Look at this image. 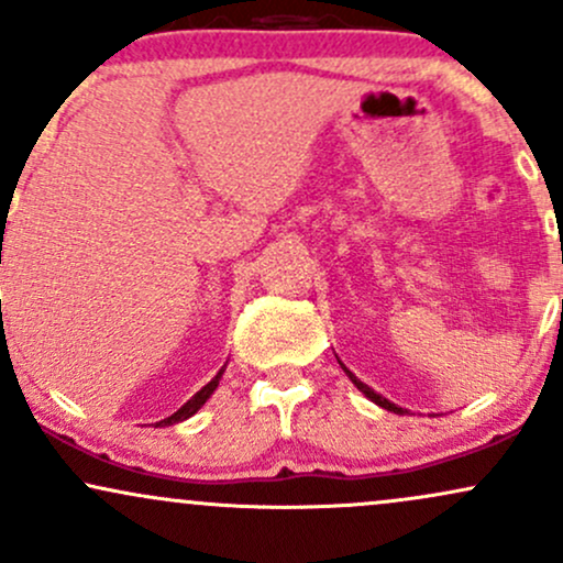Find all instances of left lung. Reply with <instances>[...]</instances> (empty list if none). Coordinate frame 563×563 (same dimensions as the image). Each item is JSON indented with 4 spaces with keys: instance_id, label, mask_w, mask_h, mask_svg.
<instances>
[{
    "instance_id": "1",
    "label": "left lung",
    "mask_w": 563,
    "mask_h": 563,
    "mask_svg": "<svg viewBox=\"0 0 563 563\" xmlns=\"http://www.w3.org/2000/svg\"><path fill=\"white\" fill-rule=\"evenodd\" d=\"M344 371H346V367H344ZM346 376H349V378H352V384H354V386H357V389H360V391H363V394H365V397H367V399H371V402H376L378 407H384V410H391V412H405V410H402V407H397V405H394V402H389V399H386V397H380V394H376V391H373V389H371V386H367V384H363V380H360L357 376H354V373H352V371H346Z\"/></svg>"
}]
</instances>
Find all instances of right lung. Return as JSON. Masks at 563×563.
<instances>
[{
	"label": "right lung",
	"mask_w": 563,
	"mask_h": 563,
	"mask_svg": "<svg viewBox=\"0 0 563 563\" xmlns=\"http://www.w3.org/2000/svg\"><path fill=\"white\" fill-rule=\"evenodd\" d=\"M222 373H224V371H219V373H217V376H214V378H211V380H209V384H206V386H203V389H200V391L196 394V397H192V399H187V402H185L183 407H179V410H177V412H174V416H169V418H164V421H158L156 426H172V423L187 421V418H190V416H196V412L200 410V407H203V402H206V399H209V397H211V394H214V389H217V386H219V378H222Z\"/></svg>",
	"instance_id": "add662e5"
}]
</instances>
